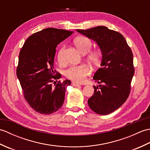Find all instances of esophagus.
I'll use <instances>...</instances> for the list:
<instances>
[{
    "mask_svg": "<svg viewBox=\"0 0 150 150\" xmlns=\"http://www.w3.org/2000/svg\"><path fill=\"white\" fill-rule=\"evenodd\" d=\"M71 84H72V86H80V84L77 83V82H73Z\"/></svg>",
    "mask_w": 150,
    "mask_h": 150,
    "instance_id": "obj_1",
    "label": "esophagus"
}]
</instances>
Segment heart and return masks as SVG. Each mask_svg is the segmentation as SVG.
<instances>
[{
	"label": "heart",
	"instance_id": "heart-1",
	"mask_svg": "<svg viewBox=\"0 0 150 150\" xmlns=\"http://www.w3.org/2000/svg\"><path fill=\"white\" fill-rule=\"evenodd\" d=\"M75 45L79 52L85 54L90 51L92 47L91 40L86 37H78L74 40ZM64 47L62 46L57 53V59L59 62L64 60ZM88 62L94 66H98L100 62V55L97 51H92L87 57ZM91 69L86 64L71 66L65 71V75L67 77L77 82L83 81L85 77L90 73Z\"/></svg>",
	"mask_w": 150,
	"mask_h": 150
}]
</instances>
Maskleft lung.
Here are the masks:
<instances>
[{
	"instance_id": "left-lung-1",
	"label": "left lung",
	"mask_w": 150,
	"mask_h": 150,
	"mask_svg": "<svg viewBox=\"0 0 150 150\" xmlns=\"http://www.w3.org/2000/svg\"><path fill=\"white\" fill-rule=\"evenodd\" d=\"M76 31L95 41L102 52L101 67L93 76L99 85L93 86L89 106L97 114H110L125 103L130 93L135 72L132 50L122 35L106 26Z\"/></svg>"
}]
</instances>
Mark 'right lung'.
Masks as SVG:
<instances>
[{"label": "right lung", "mask_w": 150, "mask_h": 150, "mask_svg": "<svg viewBox=\"0 0 150 150\" xmlns=\"http://www.w3.org/2000/svg\"><path fill=\"white\" fill-rule=\"evenodd\" d=\"M73 33L46 28L31 35L19 53L17 76L25 99L38 113L52 114L58 111L64 103L66 88L71 81H59L57 84L53 82L54 79L61 77L54 70V57L57 46ZM53 82L55 87L52 85Z\"/></svg>", "instance_id": "right-lung-1"}]
</instances>
